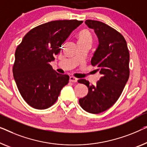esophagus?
<instances>
[{
	"mask_svg": "<svg viewBox=\"0 0 147 147\" xmlns=\"http://www.w3.org/2000/svg\"><path fill=\"white\" fill-rule=\"evenodd\" d=\"M78 80V78L74 77V76H70V78H69V81H70V82H77Z\"/></svg>",
	"mask_w": 147,
	"mask_h": 147,
	"instance_id": "esophagus-1",
	"label": "esophagus"
}]
</instances>
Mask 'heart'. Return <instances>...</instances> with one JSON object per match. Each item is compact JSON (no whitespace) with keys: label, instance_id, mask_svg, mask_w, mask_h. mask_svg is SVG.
<instances>
[{"label":"heart","instance_id":"obj_1","mask_svg":"<svg viewBox=\"0 0 147 147\" xmlns=\"http://www.w3.org/2000/svg\"><path fill=\"white\" fill-rule=\"evenodd\" d=\"M82 42H91L90 34L86 30H82L78 35V43H82Z\"/></svg>","mask_w":147,"mask_h":147}]
</instances>
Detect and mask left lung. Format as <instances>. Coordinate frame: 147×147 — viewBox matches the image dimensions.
<instances>
[{
    "instance_id": "1",
    "label": "left lung",
    "mask_w": 147,
    "mask_h": 147,
    "mask_svg": "<svg viewBox=\"0 0 147 147\" xmlns=\"http://www.w3.org/2000/svg\"><path fill=\"white\" fill-rule=\"evenodd\" d=\"M85 23L98 38L91 63L101 77L95 85L84 79L78 81L88 88V95L79 103L86 111L98 114L109 109L120 97L129 77V52L126 40L116 30L97 20Z\"/></svg>"
}]
</instances>
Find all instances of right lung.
I'll use <instances>...</instances> for the list:
<instances>
[{
  "label": "right lung",
  "mask_w": 147,
  "mask_h": 147,
  "mask_svg": "<svg viewBox=\"0 0 147 147\" xmlns=\"http://www.w3.org/2000/svg\"><path fill=\"white\" fill-rule=\"evenodd\" d=\"M83 21H51L29 31L15 52L13 76L24 101L37 109L54 105L69 82V76L53 69L50 62L61 51L73 31Z\"/></svg>",
  "instance_id": "right-lung-1"
}]
</instances>
